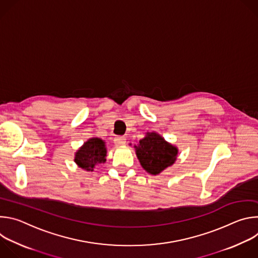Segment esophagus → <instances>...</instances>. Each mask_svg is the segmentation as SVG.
<instances>
[{
  "mask_svg": "<svg viewBox=\"0 0 258 258\" xmlns=\"http://www.w3.org/2000/svg\"><path fill=\"white\" fill-rule=\"evenodd\" d=\"M114 143L116 146H121L126 143V139H125V137H116L114 139Z\"/></svg>",
  "mask_w": 258,
  "mask_h": 258,
  "instance_id": "1",
  "label": "esophagus"
}]
</instances>
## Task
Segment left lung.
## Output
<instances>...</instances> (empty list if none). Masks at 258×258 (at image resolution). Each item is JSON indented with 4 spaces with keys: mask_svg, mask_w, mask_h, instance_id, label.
I'll list each match as a JSON object with an SVG mask.
<instances>
[{
    "mask_svg": "<svg viewBox=\"0 0 258 258\" xmlns=\"http://www.w3.org/2000/svg\"><path fill=\"white\" fill-rule=\"evenodd\" d=\"M137 157L142 167L150 174L156 175L171 166L176 160L177 148L166 142L157 133H147L135 146Z\"/></svg>",
    "mask_w": 258,
    "mask_h": 258,
    "instance_id": "1",
    "label": "left lung"
}]
</instances>
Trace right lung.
Here are the masks:
<instances>
[{
  "label": "right lung",
  "mask_w": 258,
  "mask_h": 258,
  "mask_svg": "<svg viewBox=\"0 0 258 258\" xmlns=\"http://www.w3.org/2000/svg\"><path fill=\"white\" fill-rule=\"evenodd\" d=\"M106 154L105 142L100 138H91L77 151L75 162L81 168L93 171L96 165L106 161Z\"/></svg>",
  "instance_id": "add662e5"
}]
</instances>
